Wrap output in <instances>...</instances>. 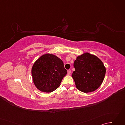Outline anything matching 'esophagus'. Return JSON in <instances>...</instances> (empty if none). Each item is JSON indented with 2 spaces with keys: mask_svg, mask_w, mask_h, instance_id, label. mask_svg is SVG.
<instances>
[{
  "mask_svg": "<svg viewBox=\"0 0 125 125\" xmlns=\"http://www.w3.org/2000/svg\"><path fill=\"white\" fill-rule=\"evenodd\" d=\"M71 73V70H68V75H70Z\"/></svg>",
  "mask_w": 125,
  "mask_h": 125,
  "instance_id": "1",
  "label": "esophagus"
}]
</instances>
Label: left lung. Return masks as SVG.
<instances>
[{
	"instance_id": "obj_1",
	"label": "left lung",
	"mask_w": 125,
	"mask_h": 125,
	"mask_svg": "<svg viewBox=\"0 0 125 125\" xmlns=\"http://www.w3.org/2000/svg\"><path fill=\"white\" fill-rule=\"evenodd\" d=\"M73 67L75 70L72 77L79 91L84 93L93 92L102 84L106 68L96 56L85 52L77 57Z\"/></svg>"
}]
</instances>
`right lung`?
<instances>
[{
    "label": "right lung",
    "mask_w": 125,
    "mask_h": 125,
    "mask_svg": "<svg viewBox=\"0 0 125 125\" xmlns=\"http://www.w3.org/2000/svg\"><path fill=\"white\" fill-rule=\"evenodd\" d=\"M67 73L63 61L52 54L42 55L31 68L34 85L44 92H52L57 89Z\"/></svg>",
    "instance_id": "right-lung-1"
}]
</instances>
